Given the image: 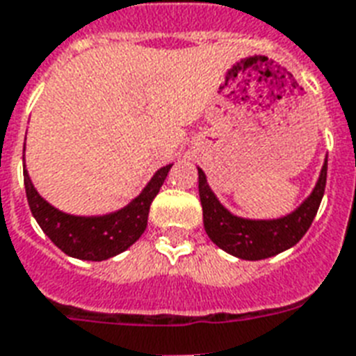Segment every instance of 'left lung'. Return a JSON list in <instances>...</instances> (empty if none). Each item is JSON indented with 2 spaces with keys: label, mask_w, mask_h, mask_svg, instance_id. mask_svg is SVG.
I'll list each match as a JSON object with an SVG mask.
<instances>
[{
  "label": "left lung",
  "mask_w": 356,
  "mask_h": 356,
  "mask_svg": "<svg viewBox=\"0 0 356 356\" xmlns=\"http://www.w3.org/2000/svg\"><path fill=\"white\" fill-rule=\"evenodd\" d=\"M198 169V195L202 204L204 230L213 243L241 260H264L291 249L301 241L318 213L327 184V159L312 193L293 211L277 219H249L225 208Z\"/></svg>",
  "instance_id": "8db88e82"
}]
</instances>
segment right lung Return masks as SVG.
I'll use <instances>...</instances> for the list:
<instances>
[{
    "label": "right lung",
    "mask_w": 356,
    "mask_h": 356,
    "mask_svg": "<svg viewBox=\"0 0 356 356\" xmlns=\"http://www.w3.org/2000/svg\"><path fill=\"white\" fill-rule=\"evenodd\" d=\"M172 163L154 172L143 191L124 208L104 216H72L60 211L46 200L33 186L31 176L24 165V184L33 217L42 232L65 254L79 260L102 261L129 249L147 230L148 211L154 197L163 186Z\"/></svg>",
    "instance_id": "add662e5"
}]
</instances>
